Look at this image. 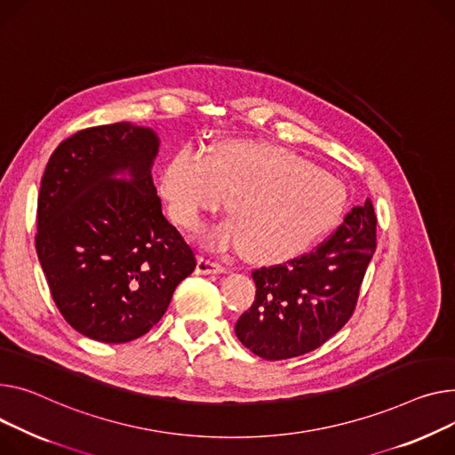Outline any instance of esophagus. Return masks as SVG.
Segmentation results:
<instances>
[{
    "instance_id": "34e87169",
    "label": "esophagus",
    "mask_w": 455,
    "mask_h": 455,
    "mask_svg": "<svg viewBox=\"0 0 455 455\" xmlns=\"http://www.w3.org/2000/svg\"><path fill=\"white\" fill-rule=\"evenodd\" d=\"M223 270L225 267L220 261H214L204 256L197 258V267H196L197 275H218V272H223Z\"/></svg>"
}]
</instances>
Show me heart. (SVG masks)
I'll return each instance as SVG.
<instances>
[{
	"label": "heart",
	"instance_id": "heart-1",
	"mask_svg": "<svg viewBox=\"0 0 455 455\" xmlns=\"http://www.w3.org/2000/svg\"><path fill=\"white\" fill-rule=\"evenodd\" d=\"M175 223L194 230L230 197L234 220L206 234L214 247L241 245L256 261H282L309 249L337 223L346 190L337 177L292 151L263 142L221 144L208 159L183 149L161 177Z\"/></svg>",
	"mask_w": 455,
	"mask_h": 455
}]
</instances>
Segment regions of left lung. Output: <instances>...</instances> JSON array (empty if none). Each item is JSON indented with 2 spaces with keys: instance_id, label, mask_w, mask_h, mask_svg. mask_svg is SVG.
Instances as JSON below:
<instances>
[{
  "instance_id": "left-lung-1",
  "label": "left lung",
  "mask_w": 455,
  "mask_h": 455,
  "mask_svg": "<svg viewBox=\"0 0 455 455\" xmlns=\"http://www.w3.org/2000/svg\"><path fill=\"white\" fill-rule=\"evenodd\" d=\"M375 247L377 216L368 199L313 251L252 270L256 299L235 322V337L265 360L320 347L353 316Z\"/></svg>"
}]
</instances>
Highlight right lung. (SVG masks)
I'll use <instances>...</instances> for the list:
<instances>
[{
    "mask_svg": "<svg viewBox=\"0 0 455 455\" xmlns=\"http://www.w3.org/2000/svg\"><path fill=\"white\" fill-rule=\"evenodd\" d=\"M159 139L116 123L60 142L38 194L36 252L66 322L106 344L135 340L166 313L196 256L164 218L151 179ZM128 169L130 184L112 175Z\"/></svg>",
    "mask_w": 455,
    "mask_h": 455,
    "instance_id": "add662e5",
    "label": "right lung"
}]
</instances>
